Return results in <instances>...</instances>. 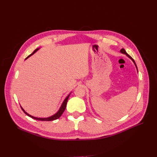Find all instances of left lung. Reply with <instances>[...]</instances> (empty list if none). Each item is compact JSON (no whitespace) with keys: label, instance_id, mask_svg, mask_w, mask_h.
Masks as SVG:
<instances>
[{"label":"left lung","instance_id":"1","mask_svg":"<svg viewBox=\"0 0 157 157\" xmlns=\"http://www.w3.org/2000/svg\"><path fill=\"white\" fill-rule=\"evenodd\" d=\"M120 52L121 54H125L126 56H127L128 58H130L131 60L132 61V62L134 63V64H135V66H136V69H137V72H138V69H137V65H136V63H135V61H134V60L133 59H132V57H131V56H130L127 53H126V51L124 50V49H123V48H121V50H120Z\"/></svg>","mask_w":157,"mask_h":157}]
</instances>
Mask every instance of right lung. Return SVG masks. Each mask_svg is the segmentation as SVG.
Returning a JSON list of instances; mask_svg holds the SVG:
<instances>
[{
  "mask_svg": "<svg viewBox=\"0 0 157 157\" xmlns=\"http://www.w3.org/2000/svg\"><path fill=\"white\" fill-rule=\"evenodd\" d=\"M40 48H36L33 53L31 54H30L25 59V60H26L27 59H28L29 57H31V56H33V54H34L36 52L38 51L39 49H40ZM71 93H70L68 96H67L66 98H65V99L64 100V101H63V102L62 103V104H61V107H60V108H59V109L57 111V113H56L54 114H53L52 116H49V117H34V116H31V114H29V113H27V112H25V110L21 107V106H20L21 107V109H22V110L24 111V113L26 114V115H27L28 116H29V117H32L33 119H36V120H39V121H53V120H56V119H58V118H59L61 117V116L63 114V113H64V110L66 109V104H67V101H68V98H69V97H70V95L71 94Z\"/></svg>",
  "mask_w": 157,
  "mask_h": 157,
  "instance_id": "right-lung-1",
  "label": "right lung"
}]
</instances>
